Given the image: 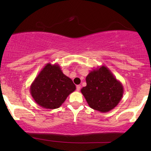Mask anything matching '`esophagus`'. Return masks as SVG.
Wrapping results in <instances>:
<instances>
[{
	"mask_svg": "<svg viewBox=\"0 0 151 151\" xmlns=\"http://www.w3.org/2000/svg\"><path fill=\"white\" fill-rule=\"evenodd\" d=\"M80 87H81L80 85H77L76 86V90H77L78 91H79L80 90Z\"/></svg>",
	"mask_w": 151,
	"mask_h": 151,
	"instance_id": "1",
	"label": "esophagus"
}]
</instances>
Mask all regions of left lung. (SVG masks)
I'll return each instance as SVG.
<instances>
[{"instance_id": "8db88e82", "label": "left lung", "mask_w": 151, "mask_h": 151, "mask_svg": "<svg viewBox=\"0 0 151 151\" xmlns=\"http://www.w3.org/2000/svg\"><path fill=\"white\" fill-rule=\"evenodd\" d=\"M86 86L81 93L88 106L94 110L106 113L112 110L122 98L124 87L106 66L93 69L86 77Z\"/></svg>"}]
</instances>
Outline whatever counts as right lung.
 Masks as SVG:
<instances>
[{"mask_svg": "<svg viewBox=\"0 0 151 151\" xmlns=\"http://www.w3.org/2000/svg\"><path fill=\"white\" fill-rule=\"evenodd\" d=\"M76 88L72 80L63 73L59 65L47 63L31 84L30 93L40 106L55 109Z\"/></svg>", "mask_w": 151, "mask_h": 151, "instance_id": "add662e5", "label": "right lung"}]
</instances>
